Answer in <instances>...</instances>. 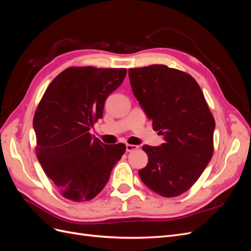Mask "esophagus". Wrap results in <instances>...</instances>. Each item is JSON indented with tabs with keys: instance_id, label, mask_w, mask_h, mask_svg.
<instances>
[{
	"instance_id": "1",
	"label": "esophagus",
	"mask_w": 251,
	"mask_h": 251,
	"mask_svg": "<svg viewBox=\"0 0 251 251\" xmlns=\"http://www.w3.org/2000/svg\"><path fill=\"white\" fill-rule=\"evenodd\" d=\"M126 151H133L138 149V146H135V144H126Z\"/></svg>"
}]
</instances>
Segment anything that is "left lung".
I'll return each mask as SVG.
<instances>
[{
    "instance_id": "left-lung-1",
    "label": "left lung",
    "mask_w": 251,
    "mask_h": 251,
    "mask_svg": "<svg viewBox=\"0 0 251 251\" xmlns=\"http://www.w3.org/2000/svg\"><path fill=\"white\" fill-rule=\"evenodd\" d=\"M128 77L140 107L164 139L159 147H142L149 162L139 177L162 197L182 195L214 153L216 124L202 90L189 74L164 65L132 68Z\"/></svg>"
}]
</instances>
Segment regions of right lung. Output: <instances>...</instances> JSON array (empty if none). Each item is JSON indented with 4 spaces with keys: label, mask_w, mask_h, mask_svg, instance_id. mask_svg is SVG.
Instances as JSON below:
<instances>
[{
    "label": "right lung",
    "mask_w": 251,
    "mask_h": 251,
    "mask_svg": "<svg viewBox=\"0 0 251 251\" xmlns=\"http://www.w3.org/2000/svg\"><path fill=\"white\" fill-rule=\"evenodd\" d=\"M126 69L71 67L52 80L33 118L36 157L65 198L82 202L101 192L126 144H104L90 134L107 97Z\"/></svg>",
    "instance_id": "obj_1"
}]
</instances>
